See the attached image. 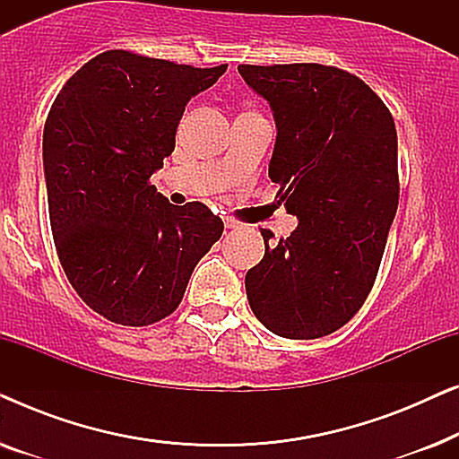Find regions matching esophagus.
I'll return each mask as SVG.
<instances>
[{
	"label": "esophagus",
	"instance_id": "34e87169",
	"mask_svg": "<svg viewBox=\"0 0 459 459\" xmlns=\"http://www.w3.org/2000/svg\"><path fill=\"white\" fill-rule=\"evenodd\" d=\"M223 225H225V228H228V230H236V228H238V223L234 221V219H223Z\"/></svg>",
	"mask_w": 459,
	"mask_h": 459
}]
</instances>
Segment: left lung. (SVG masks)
Listing matches in <instances>:
<instances>
[{
	"mask_svg": "<svg viewBox=\"0 0 459 459\" xmlns=\"http://www.w3.org/2000/svg\"><path fill=\"white\" fill-rule=\"evenodd\" d=\"M272 106L269 178L297 230L248 269L247 297L273 334L311 341L342 328L372 290L399 204L397 129L359 77L324 65H240Z\"/></svg>",
	"mask_w": 459,
	"mask_h": 459,
	"instance_id": "left-lung-1",
	"label": "left lung"
}]
</instances>
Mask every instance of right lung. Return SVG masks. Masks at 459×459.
I'll return each instance as SVG.
<instances>
[{
	"instance_id": "right-lung-1",
	"label": "right lung",
	"mask_w": 459,
	"mask_h": 459,
	"mask_svg": "<svg viewBox=\"0 0 459 459\" xmlns=\"http://www.w3.org/2000/svg\"><path fill=\"white\" fill-rule=\"evenodd\" d=\"M225 71L110 49L54 100L43 173L56 250L83 303L110 322L148 325L173 313L223 234L209 206H175L150 178L173 152L186 104Z\"/></svg>"
}]
</instances>
